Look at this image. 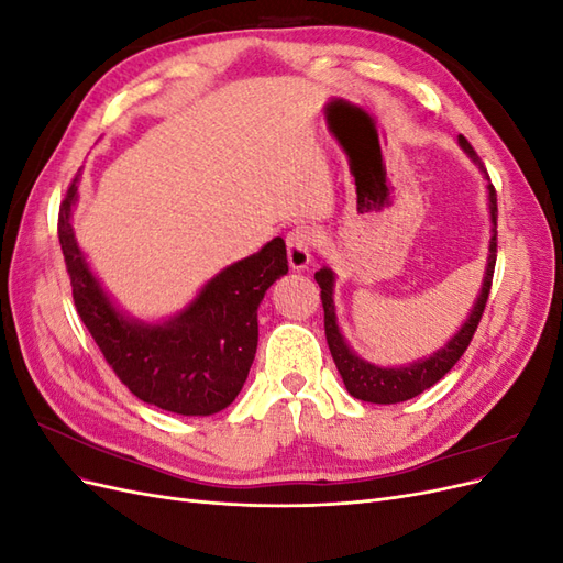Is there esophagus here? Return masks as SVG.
<instances>
[{
  "label": "esophagus",
  "instance_id": "obj_1",
  "mask_svg": "<svg viewBox=\"0 0 563 563\" xmlns=\"http://www.w3.org/2000/svg\"><path fill=\"white\" fill-rule=\"evenodd\" d=\"M319 244V234L308 228L298 225L286 234V251H288V265L294 269H305L312 261V251Z\"/></svg>",
  "mask_w": 563,
  "mask_h": 563
}]
</instances>
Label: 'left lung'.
<instances>
[{
	"mask_svg": "<svg viewBox=\"0 0 563 563\" xmlns=\"http://www.w3.org/2000/svg\"><path fill=\"white\" fill-rule=\"evenodd\" d=\"M460 145L467 152V155L479 164L484 172L482 159L476 157L474 147L467 143L465 135H460ZM486 174V172H484ZM488 199H490V220H493V236H490V246H488V265H486V277L482 294L476 298V305L472 308L470 319L465 321V327L460 329L446 347H441L434 352L430 360H420L411 366H399V368H380L373 366L364 360L356 356L347 343L340 335V329L335 323V308H333V272L329 267H321L314 272V279L321 288V305H323V331H327V343L331 350L333 362L343 376V383L347 387L350 395L354 399L371 401V404H399L406 399L418 397L420 391L430 389L434 383H439L446 373L457 364L460 356L465 354L470 347L476 327H479L482 314L486 310V300L490 294V284H493V269H496V253H498V197H496V187L488 185Z\"/></svg>",
	"mask_w": 563,
	"mask_h": 563,
	"instance_id": "left-lung-1",
	"label": "left lung"
}]
</instances>
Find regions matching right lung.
Instances as JSON below:
<instances>
[{"mask_svg": "<svg viewBox=\"0 0 563 563\" xmlns=\"http://www.w3.org/2000/svg\"><path fill=\"white\" fill-rule=\"evenodd\" d=\"M77 178L58 211V240L77 314L106 362L135 397L180 416H211L240 395L258 347V305L288 272L282 236L216 275L190 308L166 323L114 310L84 261L70 225Z\"/></svg>", "mask_w": 563, "mask_h": 563, "instance_id": "1", "label": "right lung"}]
</instances>
